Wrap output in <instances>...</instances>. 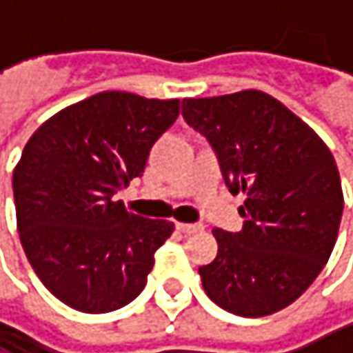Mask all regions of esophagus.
Masks as SVG:
<instances>
[{"mask_svg": "<svg viewBox=\"0 0 353 353\" xmlns=\"http://www.w3.org/2000/svg\"><path fill=\"white\" fill-rule=\"evenodd\" d=\"M175 228H178V232H182L186 236L203 232V225H199V223H175Z\"/></svg>", "mask_w": 353, "mask_h": 353, "instance_id": "esophagus-1", "label": "esophagus"}]
</instances>
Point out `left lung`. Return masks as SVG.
<instances>
[{
    "label": "left lung",
    "instance_id": "8db88e82",
    "mask_svg": "<svg viewBox=\"0 0 353 353\" xmlns=\"http://www.w3.org/2000/svg\"><path fill=\"white\" fill-rule=\"evenodd\" d=\"M182 115L213 146L240 232L215 230L219 252L199 269L223 310L259 319L296 302L327 265L341 223L335 159L316 132L261 90L184 99Z\"/></svg>",
    "mask_w": 353,
    "mask_h": 353
}]
</instances>
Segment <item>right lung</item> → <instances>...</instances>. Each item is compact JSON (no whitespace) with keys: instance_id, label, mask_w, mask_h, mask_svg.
Instances as JSON below:
<instances>
[{"instance_id":"1","label":"right lung","mask_w":353,"mask_h":353,"mask_svg":"<svg viewBox=\"0 0 353 353\" xmlns=\"http://www.w3.org/2000/svg\"><path fill=\"white\" fill-rule=\"evenodd\" d=\"M178 115V99L107 90L61 109L26 142L12 180L20 242L70 308L111 312L144 290L173 223L128 213L117 194Z\"/></svg>"}]
</instances>
